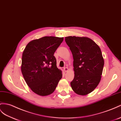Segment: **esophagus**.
<instances>
[{
    "label": "esophagus",
    "instance_id": "34e87169",
    "mask_svg": "<svg viewBox=\"0 0 121 121\" xmlns=\"http://www.w3.org/2000/svg\"><path fill=\"white\" fill-rule=\"evenodd\" d=\"M63 70H64V71L65 72H68V70H69V69H68L67 67H64V69H63Z\"/></svg>",
    "mask_w": 121,
    "mask_h": 121
}]
</instances>
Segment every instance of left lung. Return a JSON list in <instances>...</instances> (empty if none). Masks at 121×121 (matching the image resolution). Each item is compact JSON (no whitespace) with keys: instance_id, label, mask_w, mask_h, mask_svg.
Wrapping results in <instances>:
<instances>
[{"instance_id":"1","label":"left lung","mask_w":121,"mask_h":121,"mask_svg":"<svg viewBox=\"0 0 121 121\" xmlns=\"http://www.w3.org/2000/svg\"><path fill=\"white\" fill-rule=\"evenodd\" d=\"M73 56L75 76L70 85L73 91L81 95H88L100 83L104 64L100 47L86 37L65 38Z\"/></svg>"}]
</instances>
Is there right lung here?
I'll list each match as a JSON object with an SVG mask.
<instances>
[{"mask_svg": "<svg viewBox=\"0 0 121 121\" xmlns=\"http://www.w3.org/2000/svg\"><path fill=\"white\" fill-rule=\"evenodd\" d=\"M63 40V37H43L30 41L24 49L21 72L27 85L37 95H51L62 78L54 54Z\"/></svg>", "mask_w": 121, "mask_h": 121, "instance_id": "add662e5", "label": "right lung"}]
</instances>
